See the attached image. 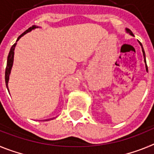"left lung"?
<instances>
[{
    "label": "left lung",
    "instance_id": "8db88e82",
    "mask_svg": "<svg viewBox=\"0 0 154 154\" xmlns=\"http://www.w3.org/2000/svg\"><path fill=\"white\" fill-rule=\"evenodd\" d=\"M126 31L127 33H129L130 35H131L132 36H134L133 34V32H132L131 31H130V29H128V28H126ZM139 43H140V45H141V48H142V51H143V58H144V62H145V65H146V72H148V68H147V65H146V57H145V52H144V50H143V45L142 44H141L140 42H139Z\"/></svg>",
    "mask_w": 154,
    "mask_h": 154
}]
</instances>
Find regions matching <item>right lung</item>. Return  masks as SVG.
Listing matches in <instances>:
<instances>
[{
  "label": "right lung",
  "mask_w": 154,
  "mask_h": 154,
  "mask_svg": "<svg viewBox=\"0 0 154 154\" xmlns=\"http://www.w3.org/2000/svg\"><path fill=\"white\" fill-rule=\"evenodd\" d=\"M38 28V26H35V25H33L32 27L28 28V30L24 31V33L21 34L20 36L17 38V41H16V43L12 45V47L11 48V50L9 51V54H8V61H7V66H6V70H5V83H6V86H7V89H8V92H9V89H8V81H9V76H10L11 74V68H12V65H13V62H14V48H15V46L17 45V42L19 40V39L21 38V37L24 36L25 34H27L28 32L31 31V30L35 29V28Z\"/></svg>",
  "instance_id": "obj_1"
}]
</instances>
